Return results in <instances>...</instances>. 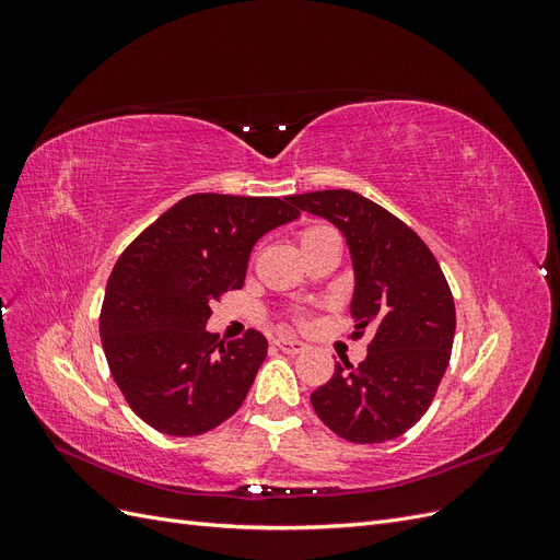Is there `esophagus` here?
<instances>
[{"mask_svg":"<svg viewBox=\"0 0 560 560\" xmlns=\"http://www.w3.org/2000/svg\"><path fill=\"white\" fill-rule=\"evenodd\" d=\"M276 346H278V350H282L287 354H299L308 348L303 341H296V338H278Z\"/></svg>","mask_w":560,"mask_h":560,"instance_id":"obj_1","label":"esophagus"}]
</instances>
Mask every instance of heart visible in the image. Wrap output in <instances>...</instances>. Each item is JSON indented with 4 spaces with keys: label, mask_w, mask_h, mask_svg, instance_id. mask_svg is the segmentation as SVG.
<instances>
[{
    "label": "heart",
    "mask_w": 560,
    "mask_h": 560,
    "mask_svg": "<svg viewBox=\"0 0 560 560\" xmlns=\"http://www.w3.org/2000/svg\"><path fill=\"white\" fill-rule=\"evenodd\" d=\"M329 233H334V231H329V229H325V226L303 229L301 235H299V243H301V247H306V245H311V243H315V241H319V238H325V235H329Z\"/></svg>",
    "instance_id": "1"
}]
</instances>
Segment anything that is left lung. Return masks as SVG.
Instances as JSON below:
<instances>
[{"label": "left lung", "instance_id": "1", "mask_svg": "<svg viewBox=\"0 0 560 560\" xmlns=\"http://www.w3.org/2000/svg\"><path fill=\"white\" fill-rule=\"evenodd\" d=\"M346 235L354 268L352 338L374 331L366 360L336 362L311 395L325 425L352 444H383L425 416L451 360L455 303L420 235L393 212L348 189L290 196Z\"/></svg>", "mask_w": 560, "mask_h": 560}]
</instances>
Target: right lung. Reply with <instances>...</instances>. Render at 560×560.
Listing matches in <instances>:
<instances>
[{
    "label": "right lung",
    "mask_w": 560,
    "mask_h": 560,
    "mask_svg": "<svg viewBox=\"0 0 560 560\" xmlns=\"http://www.w3.org/2000/svg\"><path fill=\"white\" fill-rule=\"evenodd\" d=\"M301 212L290 198L186 196L135 238L107 280L100 338L130 409L171 436H196L241 409L268 341H219L212 301L241 290L264 233Z\"/></svg>",
    "instance_id": "right-lung-1"
}]
</instances>
